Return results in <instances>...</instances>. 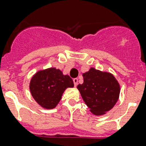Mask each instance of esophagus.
Wrapping results in <instances>:
<instances>
[{
  "label": "esophagus",
  "mask_w": 146,
  "mask_h": 146,
  "mask_svg": "<svg viewBox=\"0 0 146 146\" xmlns=\"http://www.w3.org/2000/svg\"><path fill=\"white\" fill-rule=\"evenodd\" d=\"M73 83H74V85H75V87L77 85V83H78V79L77 78H75V79H73Z\"/></svg>",
  "instance_id": "esophagus-1"
}]
</instances>
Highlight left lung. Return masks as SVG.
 I'll use <instances>...</instances> for the list:
<instances>
[{"instance_id": "obj_1", "label": "left lung", "mask_w": 146, "mask_h": 146, "mask_svg": "<svg viewBox=\"0 0 146 146\" xmlns=\"http://www.w3.org/2000/svg\"><path fill=\"white\" fill-rule=\"evenodd\" d=\"M84 82L77 86L85 104L94 115H101L110 111L118 101L120 86L110 73L91 68L83 73Z\"/></svg>"}]
</instances>
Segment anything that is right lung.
Here are the masks:
<instances>
[{"label":"right lung","mask_w":146,"mask_h":146,"mask_svg":"<svg viewBox=\"0 0 146 146\" xmlns=\"http://www.w3.org/2000/svg\"><path fill=\"white\" fill-rule=\"evenodd\" d=\"M74 86L73 79L68 75H63L60 70L48 68L38 71L30 82L31 95L36 103L46 109H53L61 100L67 88Z\"/></svg>","instance_id":"add662e5"}]
</instances>
